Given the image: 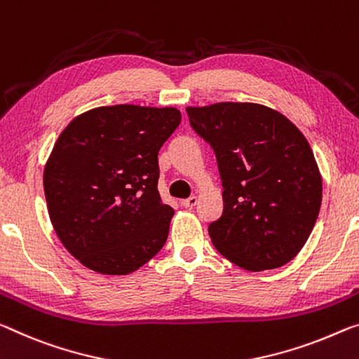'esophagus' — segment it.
<instances>
[{
  "instance_id": "obj_1",
  "label": "esophagus",
  "mask_w": 359,
  "mask_h": 359,
  "mask_svg": "<svg viewBox=\"0 0 359 359\" xmlns=\"http://www.w3.org/2000/svg\"><path fill=\"white\" fill-rule=\"evenodd\" d=\"M180 204L184 208H195L198 204V196H190V198H187V200H182Z\"/></svg>"
}]
</instances>
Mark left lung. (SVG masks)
Listing matches in <instances>:
<instances>
[{"instance_id":"left-lung-1","label":"left lung","mask_w":359,"mask_h":359,"mask_svg":"<svg viewBox=\"0 0 359 359\" xmlns=\"http://www.w3.org/2000/svg\"><path fill=\"white\" fill-rule=\"evenodd\" d=\"M212 147L224 212L209 225L215 249L248 271L286 265L316 224L323 179L305 135L283 113L251 102L187 107Z\"/></svg>"}]
</instances>
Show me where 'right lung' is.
Returning a JSON list of instances; mask_svg holds the SVG:
<instances>
[{
    "label": "right lung",
    "mask_w": 359,
    "mask_h": 359,
    "mask_svg": "<svg viewBox=\"0 0 359 359\" xmlns=\"http://www.w3.org/2000/svg\"><path fill=\"white\" fill-rule=\"evenodd\" d=\"M174 107H97L73 118L44 166L50 224L73 257L129 275L161 251L174 209L158 191V153L180 124Z\"/></svg>",
    "instance_id": "1"
}]
</instances>
